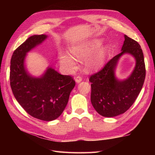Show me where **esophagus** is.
Instances as JSON below:
<instances>
[{
  "instance_id": "1",
  "label": "esophagus",
  "mask_w": 155,
  "mask_h": 155,
  "mask_svg": "<svg viewBox=\"0 0 155 155\" xmlns=\"http://www.w3.org/2000/svg\"><path fill=\"white\" fill-rule=\"evenodd\" d=\"M82 79H83V78H82L81 76H77V77L75 78L76 83H81V82L82 81Z\"/></svg>"
}]
</instances>
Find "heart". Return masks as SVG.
I'll return each mask as SVG.
<instances>
[{"mask_svg":"<svg viewBox=\"0 0 155 155\" xmlns=\"http://www.w3.org/2000/svg\"><path fill=\"white\" fill-rule=\"evenodd\" d=\"M101 43L102 42L101 41L95 40L87 42V43L74 46L70 49L72 57L75 58L82 60L93 53L100 47ZM106 52L105 48H101L93 56L88 58L84 63L85 68L87 71H91L99 67L104 61L105 57H106ZM59 59H60L61 64L69 70H73L75 68L77 64H76L75 60L71 56L64 53V52H60Z\"/></svg>","mask_w":155,"mask_h":155,"instance_id":"1","label":"heart"}]
</instances>
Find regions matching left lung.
<instances>
[{"instance_id":"obj_1","label":"left lung","mask_w":155,"mask_h":155,"mask_svg":"<svg viewBox=\"0 0 155 155\" xmlns=\"http://www.w3.org/2000/svg\"><path fill=\"white\" fill-rule=\"evenodd\" d=\"M130 54L136 58V67L123 81L115 76V69L121 55ZM146 75L144 55L140 45L124 35L121 52L116 55L97 73L91 75V101L97 113L105 117H113L125 113L137 99L142 89Z\"/></svg>"}]
</instances>
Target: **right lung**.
Here are the masks:
<instances>
[{
    "label": "right lung",
    "instance_id": "add662e5",
    "mask_svg": "<svg viewBox=\"0 0 155 155\" xmlns=\"http://www.w3.org/2000/svg\"><path fill=\"white\" fill-rule=\"evenodd\" d=\"M47 36L33 35L14 51L11 61L10 83L15 98L31 116L45 121L57 118L68 103L75 86L73 78L48 67L40 77L28 73L25 66L27 52L41 44Z\"/></svg>",
    "mask_w": 155,
    "mask_h": 155
}]
</instances>
